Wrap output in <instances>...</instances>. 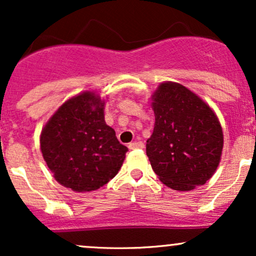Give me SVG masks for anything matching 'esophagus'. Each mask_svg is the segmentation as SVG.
Wrapping results in <instances>:
<instances>
[{
	"instance_id": "esophagus-1",
	"label": "esophagus",
	"mask_w": 256,
	"mask_h": 256,
	"mask_svg": "<svg viewBox=\"0 0 256 256\" xmlns=\"http://www.w3.org/2000/svg\"><path fill=\"white\" fill-rule=\"evenodd\" d=\"M128 148L130 149H142V148H144V143L140 142V140H134V142H132L128 144Z\"/></svg>"
}]
</instances>
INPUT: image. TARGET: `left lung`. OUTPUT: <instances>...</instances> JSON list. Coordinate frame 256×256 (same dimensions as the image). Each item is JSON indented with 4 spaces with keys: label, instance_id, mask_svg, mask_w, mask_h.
Instances as JSON below:
<instances>
[{
    "label": "left lung",
    "instance_id": "obj_1",
    "mask_svg": "<svg viewBox=\"0 0 256 256\" xmlns=\"http://www.w3.org/2000/svg\"><path fill=\"white\" fill-rule=\"evenodd\" d=\"M155 124L146 155L158 179L189 192L208 180L222 158L224 136L216 113L182 84L165 82L152 96Z\"/></svg>",
    "mask_w": 256,
    "mask_h": 256
}]
</instances>
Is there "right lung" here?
Returning <instances> with one entry per match:
<instances>
[{"label": "right lung", "instance_id": "1", "mask_svg": "<svg viewBox=\"0 0 256 256\" xmlns=\"http://www.w3.org/2000/svg\"><path fill=\"white\" fill-rule=\"evenodd\" d=\"M104 101L85 91L67 100L40 134V150L54 178L73 192L98 190L116 176L128 148L104 122Z\"/></svg>", "mask_w": 256, "mask_h": 256}]
</instances>
